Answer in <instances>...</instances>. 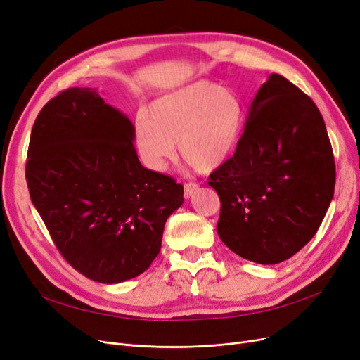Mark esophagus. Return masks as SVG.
<instances>
[{
    "mask_svg": "<svg viewBox=\"0 0 360 360\" xmlns=\"http://www.w3.org/2000/svg\"><path fill=\"white\" fill-rule=\"evenodd\" d=\"M198 184L195 183H186L184 184V200H191V198L198 192Z\"/></svg>",
    "mask_w": 360,
    "mask_h": 360,
    "instance_id": "esophagus-1",
    "label": "esophagus"
}]
</instances>
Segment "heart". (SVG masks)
<instances>
[{
  "label": "heart",
  "instance_id": "heart-1",
  "mask_svg": "<svg viewBox=\"0 0 360 360\" xmlns=\"http://www.w3.org/2000/svg\"><path fill=\"white\" fill-rule=\"evenodd\" d=\"M245 122V105L231 88L196 80L171 91L139 111L134 120V146L141 164L164 172L176 158L200 172L225 165L238 148Z\"/></svg>",
  "mask_w": 360,
  "mask_h": 360
}]
</instances>
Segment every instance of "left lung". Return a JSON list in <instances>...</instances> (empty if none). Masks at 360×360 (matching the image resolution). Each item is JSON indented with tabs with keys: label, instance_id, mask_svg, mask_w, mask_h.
<instances>
[{
	"label": "left lung",
	"instance_id": "left-lung-1",
	"mask_svg": "<svg viewBox=\"0 0 360 360\" xmlns=\"http://www.w3.org/2000/svg\"><path fill=\"white\" fill-rule=\"evenodd\" d=\"M208 184L221 204L217 233L233 253L260 265L298 253L316 235L335 189L326 125L311 98L269 74L238 148Z\"/></svg>",
	"mask_w": 360,
	"mask_h": 360
}]
</instances>
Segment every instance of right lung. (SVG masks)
Segmentation results:
<instances>
[{
  "mask_svg": "<svg viewBox=\"0 0 360 360\" xmlns=\"http://www.w3.org/2000/svg\"><path fill=\"white\" fill-rule=\"evenodd\" d=\"M25 172L60 255L104 284L150 266L183 204L181 184L140 164L128 116L91 88H70L41 108Z\"/></svg>",
  "mask_w": 360,
  "mask_h": 360,
  "instance_id": "obj_1",
  "label": "right lung"
}]
</instances>
